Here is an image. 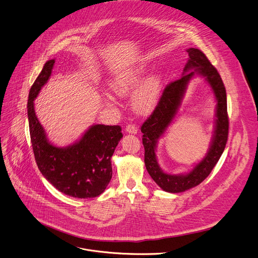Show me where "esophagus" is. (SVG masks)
<instances>
[{
	"label": "esophagus",
	"instance_id": "1",
	"mask_svg": "<svg viewBox=\"0 0 258 258\" xmlns=\"http://www.w3.org/2000/svg\"><path fill=\"white\" fill-rule=\"evenodd\" d=\"M125 132L132 135H136L138 133V127L135 124H127L125 127Z\"/></svg>",
	"mask_w": 258,
	"mask_h": 258
}]
</instances>
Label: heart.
Wrapping results in <instances>:
<instances>
[{
    "instance_id": "obj_1",
    "label": "heart",
    "mask_w": 258,
    "mask_h": 258,
    "mask_svg": "<svg viewBox=\"0 0 258 258\" xmlns=\"http://www.w3.org/2000/svg\"><path fill=\"white\" fill-rule=\"evenodd\" d=\"M147 66L140 64L116 74L110 81L111 89L118 96L127 95L141 81L146 73ZM164 90V76L160 71H155L147 76L135 91L132 105L139 114H149L158 105ZM104 101L107 105H114V98L105 95Z\"/></svg>"
}]
</instances>
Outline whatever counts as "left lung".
<instances>
[{
    "label": "left lung",
    "mask_w": 258,
    "mask_h": 258,
    "mask_svg": "<svg viewBox=\"0 0 258 258\" xmlns=\"http://www.w3.org/2000/svg\"><path fill=\"white\" fill-rule=\"evenodd\" d=\"M187 52L189 59L184 67L182 77L166 86L157 107L141 128L144 134L143 145L147 171L152 179L169 193L185 192L202 183L219 161L228 138L229 120L226 90L221 76L201 50L189 48ZM195 76L204 77L216 95L217 118L213 141L206 157L190 172L179 175L168 174L160 169L157 163L155 155L157 141L176 116L186 86Z\"/></svg>",
    "instance_id": "1"
}]
</instances>
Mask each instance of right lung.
I'll return each mask as SVG.
<instances>
[{"mask_svg": "<svg viewBox=\"0 0 258 258\" xmlns=\"http://www.w3.org/2000/svg\"><path fill=\"white\" fill-rule=\"evenodd\" d=\"M54 63L51 59L44 64L29 92L27 108L35 160L45 179L63 194L81 199L97 197L111 180V157L122 138L121 127L93 124L64 148L49 142L35 113L34 100L50 78Z\"/></svg>", "mask_w": 258, "mask_h": 258, "instance_id": "1", "label": "right lung"}]
</instances>
